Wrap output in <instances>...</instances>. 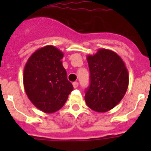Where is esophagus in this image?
Here are the masks:
<instances>
[{
    "label": "esophagus",
    "instance_id": "esophagus-1",
    "mask_svg": "<svg viewBox=\"0 0 151 151\" xmlns=\"http://www.w3.org/2000/svg\"><path fill=\"white\" fill-rule=\"evenodd\" d=\"M73 86L74 88H77L78 87V82H77V81H75V82L73 83Z\"/></svg>",
    "mask_w": 151,
    "mask_h": 151
}]
</instances>
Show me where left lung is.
Listing matches in <instances>:
<instances>
[{
	"instance_id": "obj_1",
	"label": "left lung",
	"mask_w": 151,
	"mask_h": 151,
	"mask_svg": "<svg viewBox=\"0 0 151 151\" xmlns=\"http://www.w3.org/2000/svg\"><path fill=\"white\" fill-rule=\"evenodd\" d=\"M87 60L90 85L85 92L86 104L96 112H106L123 99L129 86L128 70L122 58L109 49L100 48Z\"/></svg>"
}]
</instances>
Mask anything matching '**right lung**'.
Wrapping results in <instances>:
<instances>
[{"label": "right lung", "instance_id": "obj_1", "mask_svg": "<svg viewBox=\"0 0 151 151\" xmlns=\"http://www.w3.org/2000/svg\"><path fill=\"white\" fill-rule=\"evenodd\" d=\"M63 53L52 45L37 49L25 65L23 85L29 99L39 110L54 113L61 109L73 87L61 59Z\"/></svg>", "mask_w": 151, "mask_h": 151}]
</instances>
